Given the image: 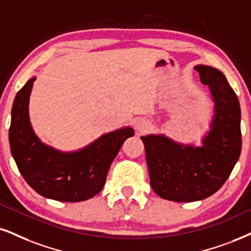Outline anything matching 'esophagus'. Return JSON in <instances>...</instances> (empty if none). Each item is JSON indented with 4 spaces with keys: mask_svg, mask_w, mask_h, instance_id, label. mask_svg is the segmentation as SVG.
<instances>
[{
    "mask_svg": "<svg viewBox=\"0 0 251 251\" xmlns=\"http://www.w3.org/2000/svg\"><path fill=\"white\" fill-rule=\"evenodd\" d=\"M136 128H137V130L140 132H147L151 129V123L147 120H141L137 123V126H136Z\"/></svg>",
    "mask_w": 251,
    "mask_h": 251,
    "instance_id": "1",
    "label": "esophagus"
}]
</instances>
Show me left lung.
<instances>
[{
  "label": "left lung",
  "mask_w": 251,
  "mask_h": 251,
  "mask_svg": "<svg viewBox=\"0 0 251 251\" xmlns=\"http://www.w3.org/2000/svg\"><path fill=\"white\" fill-rule=\"evenodd\" d=\"M203 85H208L215 103L209 134L201 148L176 144L164 136H143L150 185L160 198L191 202L211 197L221 188L239 160L241 108L237 95L224 73L198 65Z\"/></svg>",
  "instance_id": "left-lung-1"
}]
</instances>
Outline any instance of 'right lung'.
<instances>
[{"label":"right lung","instance_id":"right-lung-1","mask_svg":"<svg viewBox=\"0 0 251 251\" xmlns=\"http://www.w3.org/2000/svg\"><path fill=\"white\" fill-rule=\"evenodd\" d=\"M30 79L18 91L11 110L9 142L12 157L25 181L42 197L79 202L97 196L104 186L108 171L131 128L106 134L85 149L63 153L43 144L30 126Z\"/></svg>","mask_w":251,"mask_h":251}]
</instances>
